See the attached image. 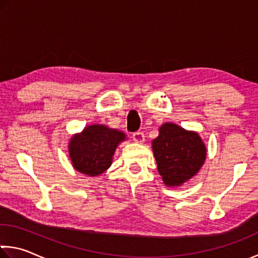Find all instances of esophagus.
<instances>
[{
  "mask_svg": "<svg viewBox=\"0 0 258 258\" xmlns=\"http://www.w3.org/2000/svg\"><path fill=\"white\" fill-rule=\"evenodd\" d=\"M133 141L137 142V144H144L145 142V134L142 132H136L133 133Z\"/></svg>",
  "mask_w": 258,
  "mask_h": 258,
  "instance_id": "1",
  "label": "esophagus"
}]
</instances>
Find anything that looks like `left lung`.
I'll use <instances>...</instances> for the list:
<instances>
[{"instance_id": "8db88e82", "label": "left lung", "mask_w": 258, "mask_h": 258, "mask_svg": "<svg viewBox=\"0 0 258 258\" xmlns=\"http://www.w3.org/2000/svg\"><path fill=\"white\" fill-rule=\"evenodd\" d=\"M158 173L167 187H180L199 173L207 158L200 134L174 122H164L151 141Z\"/></svg>"}]
</instances>
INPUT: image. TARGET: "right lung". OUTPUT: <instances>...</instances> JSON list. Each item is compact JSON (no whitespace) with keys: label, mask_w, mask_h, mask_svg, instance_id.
Masks as SVG:
<instances>
[{"label":"right lung","mask_w":258,"mask_h":258,"mask_svg":"<svg viewBox=\"0 0 258 258\" xmlns=\"http://www.w3.org/2000/svg\"><path fill=\"white\" fill-rule=\"evenodd\" d=\"M126 134L103 124H93L76 133L69 141V157L78 172L97 177L112 164L114 151Z\"/></svg>","instance_id":"obj_1"}]
</instances>
